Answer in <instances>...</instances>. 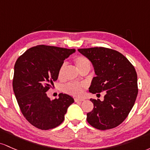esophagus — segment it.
Returning <instances> with one entry per match:
<instances>
[{
  "instance_id": "esophagus-1",
  "label": "esophagus",
  "mask_w": 150,
  "mask_h": 150,
  "mask_svg": "<svg viewBox=\"0 0 150 150\" xmlns=\"http://www.w3.org/2000/svg\"><path fill=\"white\" fill-rule=\"evenodd\" d=\"M75 102H82L83 101L84 99L83 98H76L74 99Z\"/></svg>"
}]
</instances>
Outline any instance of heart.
<instances>
[{"label": "heart", "instance_id": "obj_1", "mask_svg": "<svg viewBox=\"0 0 150 150\" xmlns=\"http://www.w3.org/2000/svg\"><path fill=\"white\" fill-rule=\"evenodd\" d=\"M74 62L76 67H78V69L80 71H81L85 67L91 65L90 62L86 57L83 56H77L76 57H75ZM65 69H66V63H63L61 65V67H60L59 69L58 77L59 79H62L63 77ZM83 87L84 85L83 83H69L64 86L63 91L65 93L70 94V95L79 96H81L83 93Z\"/></svg>", "mask_w": 150, "mask_h": 150}]
</instances>
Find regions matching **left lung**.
<instances>
[{"instance_id":"left-lung-1","label":"left lung","mask_w":150,"mask_h":150,"mask_svg":"<svg viewBox=\"0 0 150 150\" xmlns=\"http://www.w3.org/2000/svg\"><path fill=\"white\" fill-rule=\"evenodd\" d=\"M90 60L96 76L89 92H105L104 100L92 99L93 109L86 120L95 128L105 130L122 123L132 110L137 98V75L133 65L119 52L105 47L79 49Z\"/></svg>"}]
</instances>
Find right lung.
Returning a JSON list of instances; mask_svg holds the SVG:
<instances>
[{
    "label": "right lung",
    "instance_id": "obj_1",
    "mask_svg": "<svg viewBox=\"0 0 150 150\" xmlns=\"http://www.w3.org/2000/svg\"><path fill=\"white\" fill-rule=\"evenodd\" d=\"M74 52V49L38 45L27 50L15 64L13 88L17 101L26 120L39 129L59 125L74 102L65 93L52 100L46 93L58 79L64 60Z\"/></svg>",
    "mask_w": 150,
    "mask_h": 150
}]
</instances>
